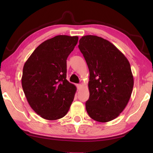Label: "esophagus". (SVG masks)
Wrapping results in <instances>:
<instances>
[{
    "label": "esophagus",
    "mask_w": 153,
    "mask_h": 153,
    "mask_svg": "<svg viewBox=\"0 0 153 153\" xmlns=\"http://www.w3.org/2000/svg\"><path fill=\"white\" fill-rule=\"evenodd\" d=\"M76 86H77V89L78 90H79V89H81V88H82V85L80 84H77L76 85Z\"/></svg>",
    "instance_id": "1"
}]
</instances>
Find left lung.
Wrapping results in <instances>:
<instances>
[{"instance_id":"8db88e82","label":"left lung","mask_w":153,"mask_h":153,"mask_svg":"<svg viewBox=\"0 0 153 153\" xmlns=\"http://www.w3.org/2000/svg\"><path fill=\"white\" fill-rule=\"evenodd\" d=\"M78 47L90 71L87 113L92 120L108 122L126 107L134 86L130 64L109 41L97 36H82Z\"/></svg>"}]
</instances>
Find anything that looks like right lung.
Instances as JSON below:
<instances>
[{
    "label": "right lung",
    "instance_id": "right-lung-1",
    "mask_svg": "<svg viewBox=\"0 0 153 153\" xmlns=\"http://www.w3.org/2000/svg\"><path fill=\"white\" fill-rule=\"evenodd\" d=\"M77 41V36H55L40 44L24 64L22 84L25 97L45 120L63 117L73 102L76 87L66 79L67 59Z\"/></svg>",
    "mask_w": 153,
    "mask_h": 153
}]
</instances>
